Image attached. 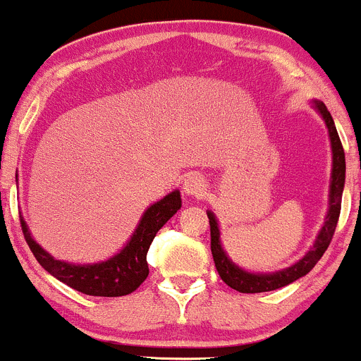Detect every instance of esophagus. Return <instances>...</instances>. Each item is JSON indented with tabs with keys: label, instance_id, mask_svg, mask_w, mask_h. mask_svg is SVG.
I'll return each instance as SVG.
<instances>
[{
	"label": "esophagus",
	"instance_id": "1",
	"mask_svg": "<svg viewBox=\"0 0 361 361\" xmlns=\"http://www.w3.org/2000/svg\"><path fill=\"white\" fill-rule=\"evenodd\" d=\"M182 189L189 196H202L207 189L205 177L200 176V173H189L182 182Z\"/></svg>",
	"mask_w": 361,
	"mask_h": 361
}]
</instances>
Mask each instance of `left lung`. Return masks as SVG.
Listing matches in <instances>:
<instances>
[{
    "instance_id": "8db88e82",
    "label": "left lung",
    "mask_w": 361,
    "mask_h": 361,
    "mask_svg": "<svg viewBox=\"0 0 361 361\" xmlns=\"http://www.w3.org/2000/svg\"><path fill=\"white\" fill-rule=\"evenodd\" d=\"M314 109L321 114L324 119V124L328 128V135H330V144H331V180H330V195H328V212L326 221L321 226L319 233H317L316 242L309 252H305L302 259H298L295 265L288 267V269L279 270V272L272 274H255L247 272V270L240 269L235 265L228 255L224 252L223 245H221V231L219 224H217L216 216L212 210H207L210 224V251H212L214 263H216L217 274L221 279L233 290L240 291V293H263V291H274L279 288L288 286L293 281L300 279V277L307 276L310 270L314 269L321 256L330 245L331 237L335 233V226H337L338 214H341V202H342V191H344V180H345V158H344V149H342L341 138H338L337 128H335L334 119H331L330 112L324 106V103L316 102L314 99Z\"/></svg>"
}]
</instances>
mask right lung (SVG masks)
Here are the masks:
<instances>
[{
  "label": "right lung",
  "mask_w": 361,
  "mask_h": 361,
  "mask_svg": "<svg viewBox=\"0 0 361 361\" xmlns=\"http://www.w3.org/2000/svg\"><path fill=\"white\" fill-rule=\"evenodd\" d=\"M180 192L177 189L152 203L144 212L128 244L116 256L92 265H73L56 259L31 237L26 221L20 219V226L37 262L61 283L91 297H124L133 293L147 279L149 247L156 233L180 209Z\"/></svg>",
  "instance_id": "obj_1"
}]
</instances>
